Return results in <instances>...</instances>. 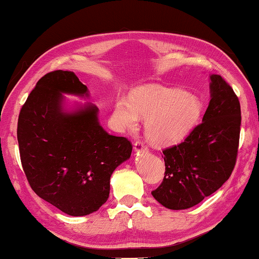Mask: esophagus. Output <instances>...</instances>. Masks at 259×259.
Wrapping results in <instances>:
<instances>
[{
	"label": "esophagus",
	"instance_id": "obj_1",
	"mask_svg": "<svg viewBox=\"0 0 259 259\" xmlns=\"http://www.w3.org/2000/svg\"><path fill=\"white\" fill-rule=\"evenodd\" d=\"M134 149L135 151H148V146L145 145L143 141H138V142H135L134 144Z\"/></svg>",
	"mask_w": 259,
	"mask_h": 259
}]
</instances>
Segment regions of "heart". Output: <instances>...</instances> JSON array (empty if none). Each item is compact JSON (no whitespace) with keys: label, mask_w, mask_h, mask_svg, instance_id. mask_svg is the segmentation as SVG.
I'll list each match as a JSON object with an SVG mask.
<instances>
[{"label":"heart","mask_w":259,"mask_h":259,"mask_svg":"<svg viewBox=\"0 0 259 259\" xmlns=\"http://www.w3.org/2000/svg\"><path fill=\"white\" fill-rule=\"evenodd\" d=\"M202 113L196 97L180 90L153 85L142 87L132 92L131 101L119 99L115 117L124 127L138 126L139 115L146 120L145 131L155 145H169L186 136Z\"/></svg>","instance_id":"b5f03b06"}]
</instances>
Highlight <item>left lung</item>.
Instances as JSON below:
<instances>
[{
    "mask_svg": "<svg viewBox=\"0 0 259 259\" xmlns=\"http://www.w3.org/2000/svg\"><path fill=\"white\" fill-rule=\"evenodd\" d=\"M211 100L203 121L182 143L162 150L165 171L152 196L170 209L201 203L230 177L238 157L240 102L221 75H211Z\"/></svg>",
    "mask_w": 259,
    "mask_h": 259,
    "instance_id": "8db88e82",
    "label": "left lung"
}]
</instances>
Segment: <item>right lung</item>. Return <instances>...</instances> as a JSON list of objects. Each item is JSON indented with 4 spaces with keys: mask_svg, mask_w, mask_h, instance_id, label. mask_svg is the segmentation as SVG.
I'll list each match as a JSON object with an SVG mask.
<instances>
[{
    "mask_svg": "<svg viewBox=\"0 0 259 259\" xmlns=\"http://www.w3.org/2000/svg\"><path fill=\"white\" fill-rule=\"evenodd\" d=\"M61 92L87 96L88 88L73 72L44 75L19 114V151L33 192L62 212L82 217L106 203L110 176L133 145L101 127L96 106L63 113Z\"/></svg>",
    "mask_w": 259,
    "mask_h": 259,
    "instance_id": "1",
    "label": "right lung"
}]
</instances>
